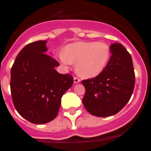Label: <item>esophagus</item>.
Masks as SVG:
<instances>
[{"mask_svg": "<svg viewBox=\"0 0 151 151\" xmlns=\"http://www.w3.org/2000/svg\"><path fill=\"white\" fill-rule=\"evenodd\" d=\"M73 79H74V83L75 84L78 83V82H80V81H81V80H80L78 78H77V77H74V78H73Z\"/></svg>", "mask_w": 151, "mask_h": 151, "instance_id": "esophagus-1", "label": "esophagus"}]
</instances>
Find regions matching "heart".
Segmentation results:
<instances>
[{
  "instance_id": "heart-1",
  "label": "heart",
  "mask_w": 151,
  "mask_h": 151,
  "mask_svg": "<svg viewBox=\"0 0 151 151\" xmlns=\"http://www.w3.org/2000/svg\"><path fill=\"white\" fill-rule=\"evenodd\" d=\"M65 66L76 63V72L84 78H94L101 74L110 57V48L104 42L78 41L69 44L58 54Z\"/></svg>"
}]
</instances>
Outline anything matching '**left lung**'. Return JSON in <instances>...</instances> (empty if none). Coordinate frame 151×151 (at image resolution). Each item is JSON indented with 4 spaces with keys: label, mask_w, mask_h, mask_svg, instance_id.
I'll return each mask as SVG.
<instances>
[{
    "label": "left lung",
    "mask_w": 151,
    "mask_h": 151,
    "mask_svg": "<svg viewBox=\"0 0 151 151\" xmlns=\"http://www.w3.org/2000/svg\"><path fill=\"white\" fill-rule=\"evenodd\" d=\"M111 57L97 76L83 80L85 94L82 103L87 111L98 117L116 114L130 100L134 87L132 59L119 43L110 45Z\"/></svg>",
    "instance_id": "8db88e82"
}]
</instances>
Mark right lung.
Masks as SVG:
<instances>
[{
  "instance_id": "add662e5",
  "label": "right lung",
  "mask_w": 151,
  "mask_h": 151,
  "mask_svg": "<svg viewBox=\"0 0 151 151\" xmlns=\"http://www.w3.org/2000/svg\"><path fill=\"white\" fill-rule=\"evenodd\" d=\"M47 41L25 46L12 66L10 91L13 104L19 115L34 124L54 119L61 98L73 84L69 74L55 69L60 65L45 53Z\"/></svg>"
}]
</instances>
